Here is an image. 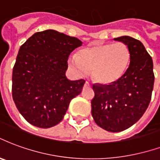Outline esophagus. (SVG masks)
Returning <instances> with one entry per match:
<instances>
[{
  "label": "esophagus",
  "mask_w": 160,
  "mask_h": 160,
  "mask_svg": "<svg viewBox=\"0 0 160 160\" xmlns=\"http://www.w3.org/2000/svg\"><path fill=\"white\" fill-rule=\"evenodd\" d=\"M85 86H90V83H89V82H87V81H86V83H85Z\"/></svg>",
  "instance_id": "esophagus-1"
}]
</instances>
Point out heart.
Returning <instances> with one entry per match:
<instances>
[{"label":"heart","instance_id":"1","mask_svg":"<svg viewBox=\"0 0 160 160\" xmlns=\"http://www.w3.org/2000/svg\"><path fill=\"white\" fill-rule=\"evenodd\" d=\"M131 53L126 44H96L71 57L68 62L78 74L92 71L93 80L100 84L113 83L128 68Z\"/></svg>","mask_w":160,"mask_h":160}]
</instances>
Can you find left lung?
Returning a JSON list of instances; mask_svg holds the SVG:
<instances>
[{
	"mask_svg": "<svg viewBox=\"0 0 160 160\" xmlns=\"http://www.w3.org/2000/svg\"><path fill=\"white\" fill-rule=\"evenodd\" d=\"M126 44L131 62L125 73L110 85L94 84L92 114L96 124L110 132L125 131L137 123L149 105L154 83L152 59L142 43L130 36L114 38Z\"/></svg>",
	"mask_w": 160,
	"mask_h": 160,
	"instance_id": "left-lung-1",
	"label": "left lung"
}]
</instances>
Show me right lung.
<instances>
[{
    "instance_id": "1",
    "label": "right lung",
    "mask_w": 160,
    "mask_h": 160,
    "mask_svg": "<svg viewBox=\"0 0 160 160\" xmlns=\"http://www.w3.org/2000/svg\"><path fill=\"white\" fill-rule=\"evenodd\" d=\"M82 42L53 29L35 33L20 47L12 71V98L31 125L50 128L62 121L85 80L65 75L68 58Z\"/></svg>"
}]
</instances>
